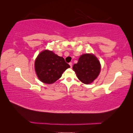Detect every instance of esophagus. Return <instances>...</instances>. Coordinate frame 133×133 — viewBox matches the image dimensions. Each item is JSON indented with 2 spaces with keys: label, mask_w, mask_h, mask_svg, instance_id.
<instances>
[{
  "label": "esophagus",
  "mask_w": 133,
  "mask_h": 133,
  "mask_svg": "<svg viewBox=\"0 0 133 133\" xmlns=\"http://www.w3.org/2000/svg\"><path fill=\"white\" fill-rule=\"evenodd\" d=\"M69 65H70V68H72V63H69Z\"/></svg>",
  "instance_id": "esophagus-1"
}]
</instances>
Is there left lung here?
Masks as SVG:
<instances>
[{
  "label": "left lung",
  "mask_w": 133,
  "mask_h": 133,
  "mask_svg": "<svg viewBox=\"0 0 133 133\" xmlns=\"http://www.w3.org/2000/svg\"><path fill=\"white\" fill-rule=\"evenodd\" d=\"M73 69L82 83L89 84L99 75L101 64L94 55L83 54L79 57L78 63L73 65Z\"/></svg>",
  "instance_id": "1"
}]
</instances>
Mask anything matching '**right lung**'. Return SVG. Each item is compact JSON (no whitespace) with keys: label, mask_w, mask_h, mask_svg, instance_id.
<instances>
[{"label":"right lung","mask_w":133,"mask_h":133,"mask_svg":"<svg viewBox=\"0 0 133 133\" xmlns=\"http://www.w3.org/2000/svg\"><path fill=\"white\" fill-rule=\"evenodd\" d=\"M70 65L60 57L49 50H44L35 61V69L40 80L45 84L54 83Z\"/></svg>","instance_id":"right-lung-1"}]
</instances>
